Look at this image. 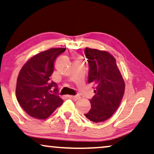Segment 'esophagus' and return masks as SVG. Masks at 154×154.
Segmentation results:
<instances>
[{
  "instance_id": "34e87169",
  "label": "esophagus",
  "mask_w": 154,
  "mask_h": 154,
  "mask_svg": "<svg viewBox=\"0 0 154 154\" xmlns=\"http://www.w3.org/2000/svg\"><path fill=\"white\" fill-rule=\"evenodd\" d=\"M68 97L69 98V99L73 100V101H78V100H79L80 99H81V97H79V96H72V95H69L68 96Z\"/></svg>"
}]
</instances>
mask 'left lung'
<instances>
[{
    "mask_svg": "<svg viewBox=\"0 0 154 154\" xmlns=\"http://www.w3.org/2000/svg\"><path fill=\"white\" fill-rule=\"evenodd\" d=\"M89 64L88 82L94 85L95 95L90 100L91 109L84 114L91 122L99 123L112 117L121 103L125 82L116 60L106 51L85 49Z\"/></svg>",
    "mask_w": 154,
    "mask_h": 154,
    "instance_id": "obj_1",
    "label": "left lung"
}]
</instances>
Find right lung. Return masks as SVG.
Returning a JSON list of instances; mask_svg holds the SVG:
<instances>
[{
	"mask_svg": "<svg viewBox=\"0 0 154 154\" xmlns=\"http://www.w3.org/2000/svg\"><path fill=\"white\" fill-rule=\"evenodd\" d=\"M66 48H50L29 59L21 68L17 81L16 95L22 108L30 117L45 119L61 106L57 85L50 81L54 62ZM53 86L54 93H51Z\"/></svg>",
	"mask_w": 154,
	"mask_h": 154,
	"instance_id": "obj_1",
	"label": "right lung"
}]
</instances>
